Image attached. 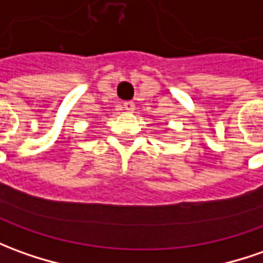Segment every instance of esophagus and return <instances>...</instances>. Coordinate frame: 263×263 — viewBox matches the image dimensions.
Here are the masks:
<instances>
[{"label":"esophagus","instance_id":"obj_1","mask_svg":"<svg viewBox=\"0 0 263 263\" xmlns=\"http://www.w3.org/2000/svg\"><path fill=\"white\" fill-rule=\"evenodd\" d=\"M124 109H125V110H128V112H132V110L135 109V105H134V102H131V101L124 102Z\"/></svg>","mask_w":263,"mask_h":263}]
</instances>
